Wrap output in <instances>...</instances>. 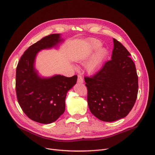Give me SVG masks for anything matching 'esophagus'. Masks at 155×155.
Returning <instances> with one entry per match:
<instances>
[{"mask_svg": "<svg viewBox=\"0 0 155 155\" xmlns=\"http://www.w3.org/2000/svg\"><path fill=\"white\" fill-rule=\"evenodd\" d=\"M78 82L79 84H82L84 82V80L82 77L81 75H78Z\"/></svg>", "mask_w": 155, "mask_h": 155, "instance_id": "34e87169", "label": "esophagus"}]
</instances>
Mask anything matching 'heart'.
I'll list each match as a JSON object with an SVG mask.
<instances>
[{
    "label": "heart",
    "mask_w": 155,
    "mask_h": 155,
    "mask_svg": "<svg viewBox=\"0 0 155 155\" xmlns=\"http://www.w3.org/2000/svg\"><path fill=\"white\" fill-rule=\"evenodd\" d=\"M101 45V43L96 39H93L91 41V54L97 51ZM108 52L105 48H101L98 50L94 58L89 62L87 65V69L89 72L94 73L101 66L103 62L105 60Z\"/></svg>",
    "instance_id": "heart-1"
}]
</instances>
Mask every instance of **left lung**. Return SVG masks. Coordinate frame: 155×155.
<instances>
[{"label":"left lung","instance_id":"1","mask_svg":"<svg viewBox=\"0 0 155 155\" xmlns=\"http://www.w3.org/2000/svg\"><path fill=\"white\" fill-rule=\"evenodd\" d=\"M111 60L91 77H84L91 112L101 121L113 122L126 117L138 94L135 65L126 47L113 38Z\"/></svg>","mask_w":155,"mask_h":155}]
</instances>
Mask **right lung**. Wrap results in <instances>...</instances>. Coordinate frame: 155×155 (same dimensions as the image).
<instances>
[{"instance_id": "right-lung-1", "label": "right lung", "mask_w": 155, "mask_h": 155, "mask_svg": "<svg viewBox=\"0 0 155 155\" xmlns=\"http://www.w3.org/2000/svg\"><path fill=\"white\" fill-rule=\"evenodd\" d=\"M63 41L59 34L43 38L25 51L16 67L17 100L25 114L41 124L53 123L64 113L66 94L77 82V75L41 78L34 68L40 50L57 46Z\"/></svg>"}]
</instances>
